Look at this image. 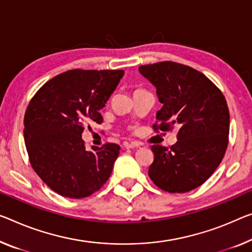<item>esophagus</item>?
I'll return each instance as SVG.
<instances>
[{"instance_id": "1", "label": "esophagus", "mask_w": 252, "mask_h": 252, "mask_svg": "<svg viewBox=\"0 0 252 252\" xmlns=\"http://www.w3.org/2000/svg\"><path fill=\"white\" fill-rule=\"evenodd\" d=\"M124 148L125 149H137L139 148V144L137 142H126L124 143Z\"/></svg>"}]
</instances>
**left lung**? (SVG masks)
<instances>
[{"mask_svg":"<svg viewBox=\"0 0 252 252\" xmlns=\"http://www.w3.org/2000/svg\"><path fill=\"white\" fill-rule=\"evenodd\" d=\"M138 71L156 86L163 104L154 131L179 127L170 149L152 145L149 176L164 191H190L213 175L225 154L230 131L225 96L202 72L176 62L142 65Z\"/></svg>","mask_w":252,"mask_h":252,"instance_id":"left-lung-1","label":"left lung"}]
</instances>
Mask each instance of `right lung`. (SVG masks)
<instances>
[{
	"label": "right lung",
	"instance_id": "1",
	"mask_svg": "<svg viewBox=\"0 0 252 252\" xmlns=\"http://www.w3.org/2000/svg\"><path fill=\"white\" fill-rule=\"evenodd\" d=\"M123 75V69H69L50 79L30 100L23 119L30 164L61 196L84 198L109 179L121 146L106 143L88 151L82 133L91 123L103 122L99 111Z\"/></svg>",
	"mask_w": 252,
	"mask_h": 252
}]
</instances>
